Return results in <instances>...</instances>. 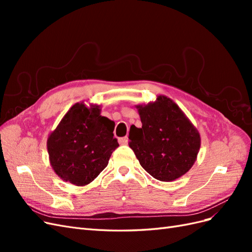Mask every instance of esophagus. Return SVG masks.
<instances>
[{
	"mask_svg": "<svg viewBox=\"0 0 252 252\" xmlns=\"http://www.w3.org/2000/svg\"><path fill=\"white\" fill-rule=\"evenodd\" d=\"M119 143L121 145H126L128 143V138H127V136H123V138H120L119 139Z\"/></svg>",
	"mask_w": 252,
	"mask_h": 252,
	"instance_id": "obj_1",
	"label": "esophagus"
}]
</instances>
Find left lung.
Masks as SVG:
<instances>
[{"label":"left lung","mask_w":252,"mask_h":252,"mask_svg":"<svg viewBox=\"0 0 252 252\" xmlns=\"http://www.w3.org/2000/svg\"><path fill=\"white\" fill-rule=\"evenodd\" d=\"M142 127L129 131L130 147L143 168L162 182L181 178L193 166L201 136L186 114L171 98L136 105Z\"/></svg>","instance_id":"8db88e82"}]
</instances>
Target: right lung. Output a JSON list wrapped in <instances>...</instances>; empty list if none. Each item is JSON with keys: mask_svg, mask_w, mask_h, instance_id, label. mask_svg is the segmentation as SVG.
Here are the masks:
<instances>
[{"mask_svg": "<svg viewBox=\"0 0 252 252\" xmlns=\"http://www.w3.org/2000/svg\"><path fill=\"white\" fill-rule=\"evenodd\" d=\"M114 122L101 116V105L75 103L47 139L49 162L65 182L85 186L106 166L119 146Z\"/></svg>", "mask_w": 252, "mask_h": 252, "instance_id": "right-lung-1", "label": "right lung"}]
</instances>
